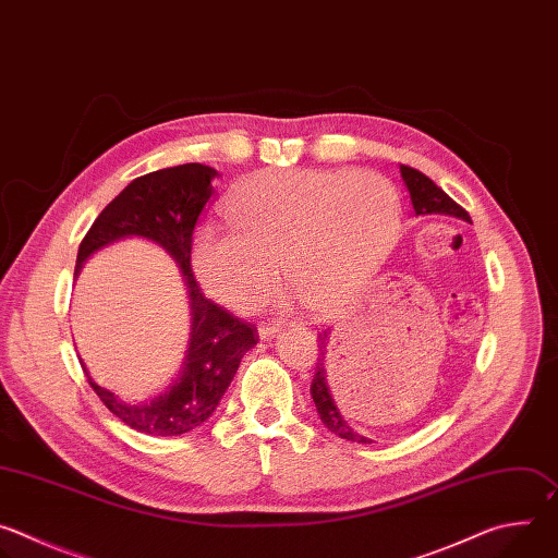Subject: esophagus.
<instances>
[{
	"mask_svg": "<svg viewBox=\"0 0 558 558\" xmlns=\"http://www.w3.org/2000/svg\"><path fill=\"white\" fill-rule=\"evenodd\" d=\"M258 333H260V338H263V340H271V338L278 333V327H276V325H267V323H263V325L258 327Z\"/></svg>",
	"mask_w": 558,
	"mask_h": 558,
	"instance_id": "obj_1",
	"label": "esophagus"
}]
</instances>
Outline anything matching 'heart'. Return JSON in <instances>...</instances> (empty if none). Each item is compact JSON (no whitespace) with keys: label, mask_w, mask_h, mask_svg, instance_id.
<instances>
[{"label":"heart","mask_w":558,"mask_h":558,"mask_svg":"<svg viewBox=\"0 0 558 558\" xmlns=\"http://www.w3.org/2000/svg\"><path fill=\"white\" fill-rule=\"evenodd\" d=\"M225 211L233 229H198L192 263L214 300L243 313L276 293L278 262L306 306H342L381 267L402 227L400 194L375 172H260Z\"/></svg>","instance_id":"b5f03b06"}]
</instances>
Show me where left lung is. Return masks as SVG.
<instances>
[{"label": "left lung", "mask_w": 558, "mask_h": 558, "mask_svg": "<svg viewBox=\"0 0 558 558\" xmlns=\"http://www.w3.org/2000/svg\"><path fill=\"white\" fill-rule=\"evenodd\" d=\"M402 170V179L411 192V201H413V209L417 216H428V214H441V216H452V218H459V220H465L470 222V216L468 211L457 205L441 187H437L426 174H422L420 170H413L409 166H400ZM320 338V357H317V364H315V375H313V381H311V397H313V404H315V411L317 415H320L323 424L336 433L338 437L347 439V441H357V444H366L371 441L368 437L360 435L357 430H353L349 426V422L342 417L336 400H333V390H331V384H329V371H327V357H325V340H327V333L317 336ZM333 379V377H331Z\"/></svg>", "instance_id": "8db88e82"}]
</instances>
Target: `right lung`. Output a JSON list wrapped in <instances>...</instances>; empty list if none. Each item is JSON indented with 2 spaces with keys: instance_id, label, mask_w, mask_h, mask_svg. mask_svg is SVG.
Returning <instances> with one entry per match:
<instances>
[{
  "instance_id": "obj_1",
  "label": "right lung",
  "mask_w": 558,
  "mask_h": 558,
  "mask_svg": "<svg viewBox=\"0 0 558 558\" xmlns=\"http://www.w3.org/2000/svg\"><path fill=\"white\" fill-rule=\"evenodd\" d=\"M214 179H218V172L201 163L138 177L108 203L78 245L74 276L95 252L134 235L161 245L185 276L192 333L181 377L154 400L132 404L95 384L88 375L106 409L145 435L177 437L205 424L214 415L241 360L258 342L256 327L205 298L192 271V235L201 214L214 198Z\"/></svg>"
}]
</instances>
